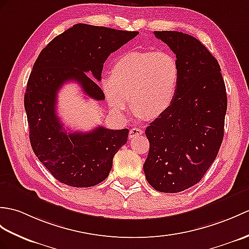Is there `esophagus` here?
Returning <instances> with one entry per match:
<instances>
[{
	"label": "esophagus",
	"mask_w": 249,
	"mask_h": 249,
	"mask_svg": "<svg viewBox=\"0 0 249 249\" xmlns=\"http://www.w3.org/2000/svg\"><path fill=\"white\" fill-rule=\"evenodd\" d=\"M142 134H143V130L141 128H136V127H134V128H131L129 130V139L141 136Z\"/></svg>",
	"instance_id": "34e87169"
}]
</instances>
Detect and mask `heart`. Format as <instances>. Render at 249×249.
Masks as SVG:
<instances>
[{
    "mask_svg": "<svg viewBox=\"0 0 249 249\" xmlns=\"http://www.w3.org/2000/svg\"><path fill=\"white\" fill-rule=\"evenodd\" d=\"M179 78L176 58L167 52H128L115 60L111 76L101 87L111 110L123 114L131 107L140 118L158 119L175 101Z\"/></svg>",
    "mask_w": 249,
    "mask_h": 249,
    "instance_id": "heart-1",
    "label": "heart"
}]
</instances>
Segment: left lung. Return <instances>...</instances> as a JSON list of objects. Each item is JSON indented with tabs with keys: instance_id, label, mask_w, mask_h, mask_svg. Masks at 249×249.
<instances>
[{
	"instance_id": "obj_1",
	"label": "left lung",
	"mask_w": 249,
	"mask_h": 249,
	"mask_svg": "<svg viewBox=\"0 0 249 249\" xmlns=\"http://www.w3.org/2000/svg\"><path fill=\"white\" fill-rule=\"evenodd\" d=\"M179 66L175 101L147 126L149 152L143 170L159 192L177 193L199 182L224 138L226 87L217 60L199 40L174 31L154 32Z\"/></svg>"
}]
</instances>
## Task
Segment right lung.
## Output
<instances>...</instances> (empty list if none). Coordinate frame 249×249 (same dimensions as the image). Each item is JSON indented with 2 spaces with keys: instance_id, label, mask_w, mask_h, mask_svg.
Instances as JSON below:
<instances>
[{
  "instance_id": "add662e5",
  "label": "right lung",
  "mask_w": 249,
  "mask_h": 249,
  "mask_svg": "<svg viewBox=\"0 0 249 249\" xmlns=\"http://www.w3.org/2000/svg\"><path fill=\"white\" fill-rule=\"evenodd\" d=\"M138 34L79 23L52 40L35 61L24 95L30 141L40 162L58 181L89 188L105 180L129 132L102 126L89 132L63 130L56 114L58 90L75 80L89 97L105 100L94 79L101 80L108 56Z\"/></svg>"
}]
</instances>
